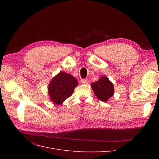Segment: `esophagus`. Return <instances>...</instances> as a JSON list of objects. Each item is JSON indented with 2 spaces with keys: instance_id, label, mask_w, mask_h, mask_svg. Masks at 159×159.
Wrapping results in <instances>:
<instances>
[{
  "instance_id": "1",
  "label": "esophagus",
  "mask_w": 159,
  "mask_h": 159,
  "mask_svg": "<svg viewBox=\"0 0 159 159\" xmlns=\"http://www.w3.org/2000/svg\"><path fill=\"white\" fill-rule=\"evenodd\" d=\"M81 82L83 84H87L88 83V81L87 79H81Z\"/></svg>"
}]
</instances>
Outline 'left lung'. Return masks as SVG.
I'll return each mask as SVG.
<instances>
[{
    "instance_id": "obj_1",
    "label": "left lung",
    "mask_w": 159,
    "mask_h": 159,
    "mask_svg": "<svg viewBox=\"0 0 159 159\" xmlns=\"http://www.w3.org/2000/svg\"><path fill=\"white\" fill-rule=\"evenodd\" d=\"M91 88L97 98L104 102H106L114 94L113 84L104 75L95 83L91 84Z\"/></svg>"
}]
</instances>
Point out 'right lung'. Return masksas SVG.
<instances>
[{
    "mask_svg": "<svg viewBox=\"0 0 159 159\" xmlns=\"http://www.w3.org/2000/svg\"><path fill=\"white\" fill-rule=\"evenodd\" d=\"M78 82L74 76L61 71L52 80L48 85V94L55 105H60L70 98Z\"/></svg>",
    "mask_w": 159,
    "mask_h": 159,
    "instance_id": "right-lung-1",
    "label": "right lung"
}]
</instances>
